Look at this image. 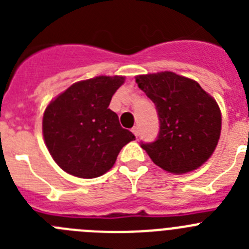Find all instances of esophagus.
<instances>
[{"instance_id": "34e87169", "label": "esophagus", "mask_w": 249, "mask_h": 249, "mask_svg": "<svg viewBox=\"0 0 249 249\" xmlns=\"http://www.w3.org/2000/svg\"><path fill=\"white\" fill-rule=\"evenodd\" d=\"M132 132H133V135H135L136 137H138V136H140V128H138L137 126H135L133 128H132Z\"/></svg>"}]
</instances>
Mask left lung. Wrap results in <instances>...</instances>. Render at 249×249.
Listing matches in <instances>:
<instances>
[{
    "label": "left lung",
    "mask_w": 249,
    "mask_h": 249,
    "mask_svg": "<svg viewBox=\"0 0 249 249\" xmlns=\"http://www.w3.org/2000/svg\"><path fill=\"white\" fill-rule=\"evenodd\" d=\"M138 87L155 103L160 132L153 142H141L153 163L182 175L212 156L221 136V111L196 81L173 72L136 77Z\"/></svg>",
    "instance_id": "1"
}]
</instances>
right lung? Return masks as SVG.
<instances>
[{"label": "right lung", "mask_w": 249, "mask_h": 249, "mask_svg": "<svg viewBox=\"0 0 249 249\" xmlns=\"http://www.w3.org/2000/svg\"><path fill=\"white\" fill-rule=\"evenodd\" d=\"M121 76H98L68 87L50 103L42 131L51 156L63 171L96 178L112 168L123 146L136 140L108 108Z\"/></svg>", "instance_id": "right-lung-1"}]
</instances>
